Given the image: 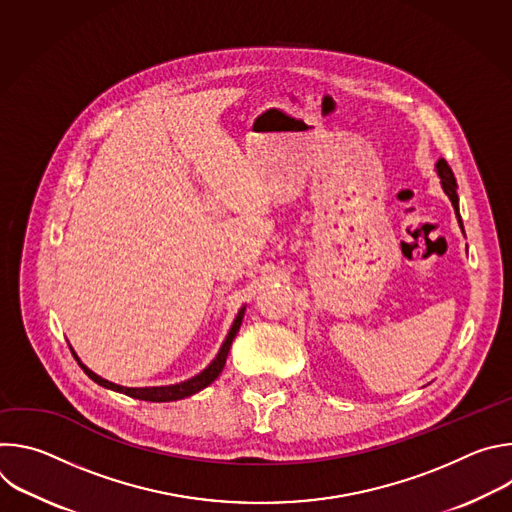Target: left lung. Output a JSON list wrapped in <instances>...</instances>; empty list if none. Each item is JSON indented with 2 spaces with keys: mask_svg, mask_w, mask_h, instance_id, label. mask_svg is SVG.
<instances>
[{
  "mask_svg": "<svg viewBox=\"0 0 512 512\" xmlns=\"http://www.w3.org/2000/svg\"><path fill=\"white\" fill-rule=\"evenodd\" d=\"M435 172L437 176H440V184H442V190L446 192V196L450 198L452 206H454V212H456V218H458V225L464 233V225H462V216H460V198H458V184H456V178H454V172L452 168L448 166L446 160H437L435 164Z\"/></svg>",
  "mask_w": 512,
  "mask_h": 512,
  "instance_id": "obj_1",
  "label": "left lung"
}]
</instances>
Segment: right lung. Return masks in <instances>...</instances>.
Listing matches in <instances>:
<instances>
[{
	"label": "right lung",
	"instance_id": "obj_1",
	"mask_svg": "<svg viewBox=\"0 0 512 512\" xmlns=\"http://www.w3.org/2000/svg\"><path fill=\"white\" fill-rule=\"evenodd\" d=\"M243 316H245V306L239 310V314L235 316V322L221 346V350H218V354L212 358V362L208 364V367L204 371H200L198 375L190 377L188 381H182V383H176V385H164V387H123V385H117V383H111L103 377H99L97 373H93L87 364L77 356V352L72 350V354L77 356L81 369L87 373V377L91 381H95L97 385L105 387V389H111L115 393H123L127 397H133V399H141V401H152V403H168V401H178V399H184V397H190L198 391H202L204 387H208L210 383L216 381V377L223 373L225 369V362H227V356H229V350H231V344L243 324Z\"/></svg>",
	"mask_w": 512,
	"mask_h": 512
}]
</instances>
